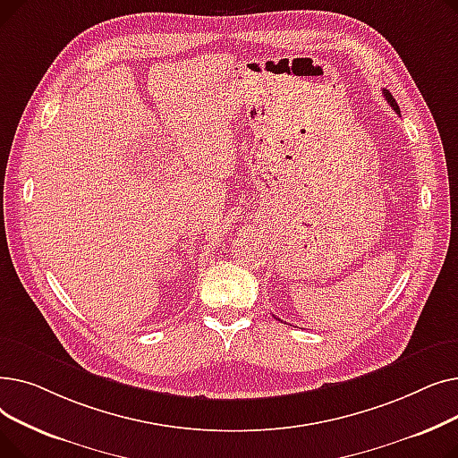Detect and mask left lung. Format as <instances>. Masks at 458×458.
Masks as SVG:
<instances>
[{"label": "left lung", "instance_id": "left-lung-1", "mask_svg": "<svg viewBox=\"0 0 458 458\" xmlns=\"http://www.w3.org/2000/svg\"><path fill=\"white\" fill-rule=\"evenodd\" d=\"M382 94L384 96H386V100H388V104L394 107V111L395 113H399V106H397V102H395V98H394V96L388 92V90H382Z\"/></svg>", "mask_w": 458, "mask_h": 458}]
</instances>
